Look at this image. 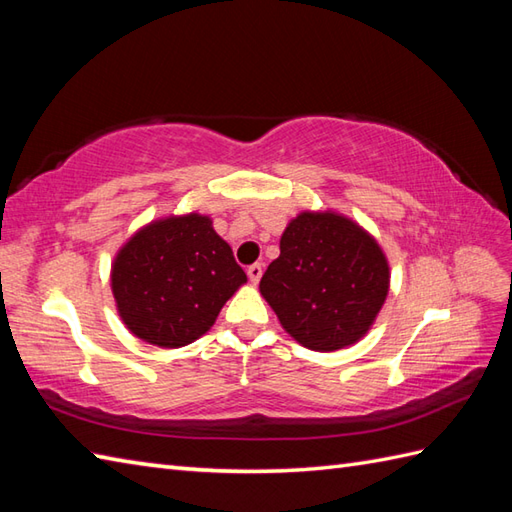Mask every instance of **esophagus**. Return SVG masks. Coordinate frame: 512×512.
<instances>
[{
	"instance_id": "obj_1",
	"label": "esophagus",
	"mask_w": 512,
	"mask_h": 512,
	"mask_svg": "<svg viewBox=\"0 0 512 512\" xmlns=\"http://www.w3.org/2000/svg\"><path fill=\"white\" fill-rule=\"evenodd\" d=\"M262 273H264V266L262 264H250L246 268V275L250 279V284H259V279H262Z\"/></svg>"
}]
</instances>
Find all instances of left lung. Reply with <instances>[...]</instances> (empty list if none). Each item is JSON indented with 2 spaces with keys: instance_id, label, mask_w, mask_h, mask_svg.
Instances as JSON below:
<instances>
[{
  "instance_id": "1",
  "label": "left lung",
  "mask_w": 512,
  "mask_h": 512,
  "mask_svg": "<svg viewBox=\"0 0 512 512\" xmlns=\"http://www.w3.org/2000/svg\"><path fill=\"white\" fill-rule=\"evenodd\" d=\"M279 257L259 281L284 330L317 352L356 343L389 290L383 250L334 213H301L281 235Z\"/></svg>"
}]
</instances>
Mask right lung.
<instances>
[{
	"label": "right lung",
	"mask_w": 512,
	"mask_h": 512,
	"mask_svg": "<svg viewBox=\"0 0 512 512\" xmlns=\"http://www.w3.org/2000/svg\"><path fill=\"white\" fill-rule=\"evenodd\" d=\"M246 281L209 217H169L138 231L118 253L112 290L138 339L158 347L193 343Z\"/></svg>",
	"instance_id": "1"
}]
</instances>
